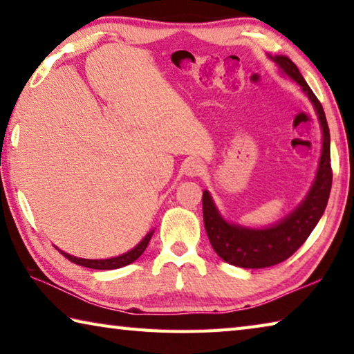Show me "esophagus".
Segmentation results:
<instances>
[{
    "label": "esophagus",
    "instance_id": "34e87169",
    "mask_svg": "<svg viewBox=\"0 0 354 354\" xmlns=\"http://www.w3.org/2000/svg\"><path fill=\"white\" fill-rule=\"evenodd\" d=\"M184 171H185V175H189V176H199L204 173V164L201 159L190 158L189 161H185V164H184Z\"/></svg>",
    "mask_w": 354,
    "mask_h": 354
}]
</instances>
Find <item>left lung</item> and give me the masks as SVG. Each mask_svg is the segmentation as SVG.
<instances>
[{
	"label": "left lung",
	"mask_w": 354,
	"mask_h": 354,
	"mask_svg": "<svg viewBox=\"0 0 354 354\" xmlns=\"http://www.w3.org/2000/svg\"><path fill=\"white\" fill-rule=\"evenodd\" d=\"M272 59L302 87L310 101L313 102L322 127V155L316 179L307 198L290 216L272 227L253 230V228L228 224L221 218L209 192L203 193L204 225L213 250L228 264L242 268L272 267L288 259L307 241L310 233L319 223L325 207H327L331 181H333L330 158V130L322 104L316 98L313 90L308 87L292 59L287 57H274Z\"/></svg>",
	"instance_id": "8db88e82"
}]
</instances>
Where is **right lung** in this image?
Wrapping results in <instances>:
<instances>
[{
  "mask_svg": "<svg viewBox=\"0 0 354 354\" xmlns=\"http://www.w3.org/2000/svg\"><path fill=\"white\" fill-rule=\"evenodd\" d=\"M151 234H153V232L147 233V236H145L140 242V244L133 248V250H130L121 256H116V258H110V259H82V258H76V256L67 254L61 250H59V253L71 262H73V264H78L82 267L95 268V270H115V268H121L124 266H129V264H131V262H135L138 258H140L145 248H147Z\"/></svg>",
  "mask_w": 354,
  "mask_h": 354,
  "instance_id": "add662e5",
  "label": "right lung"
}]
</instances>
